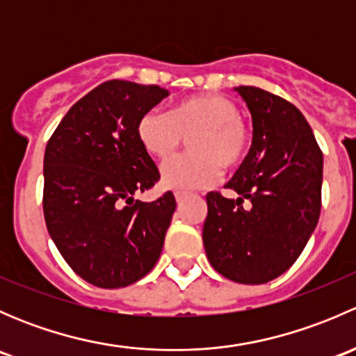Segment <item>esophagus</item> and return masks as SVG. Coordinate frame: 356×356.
<instances>
[{"instance_id": "esophagus-1", "label": "esophagus", "mask_w": 356, "mask_h": 356, "mask_svg": "<svg viewBox=\"0 0 356 356\" xmlns=\"http://www.w3.org/2000/svg\"><path fill=\"white\" fill-rule=\"evenodd\" d=\"M186 198H188V195H186V193H175V201H177L179 204H181Z\"/></svg>"}]
</instances>
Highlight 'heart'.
<instances>
[{
  "mask_svg": "<svg viewBox=\"0 0 356 356\" xmlns=\"http://www.w3.org/2000/svg\"><path fill=\"white\" fill-rule=\"evenodd\" d=\"M138 139L158 160H167L189 141V155L161 165V186L174 191H196L220 177L222 165L236 168L250 152V127L232 99L222 95H195L168 111L149 110L139 118Z\"/></svg>",
  "mask_w": 356,
  "mask_h": 356,
  "instance_id": "obj_1",
  "label": "heart"
}]
</instances>
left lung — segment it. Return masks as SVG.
Returning a JSON list of instances; mask_svg holds the SVG:
<instances>
[{"instance_id": "obj_1", "label": "left lung", "mask_w": 356, "mask_h": 356, "mask_svg": "<svg viewBox=\"0 0 356 356\" xmlns=\"http://www.w3.org/2000/svg\"><path fill=\"white\" fill-rule=\"evenodd\" d=\"M253 120L250 153L227 188L208 193L203 245L211 267L241 284H265L296 261L321 215L324 158L300 110L254 86L234 88Z\"/></svg>"}]
</instances>
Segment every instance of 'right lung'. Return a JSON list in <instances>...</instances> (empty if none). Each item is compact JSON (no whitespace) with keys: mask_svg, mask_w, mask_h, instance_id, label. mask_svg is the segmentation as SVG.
Instances as JSON below:
<instances>
[{"mask_svg":"<svg viewBox=\"0 0 356 356\" xmlns=\"http://www.w3.org/2000/svg\"><path fill=\"white\" fill-rule=\"evenodd\" d=\"M167 96L160 86L103 82L67 111L46 145V227L89 284L125 288L160 258L175 198L168 191L152 203L134 200L160 179L136 129Z\"/></svg>","mask_w":356,"mask_h":356,"instance_id":"add662e5","label":"right lung"}]
</instances>
